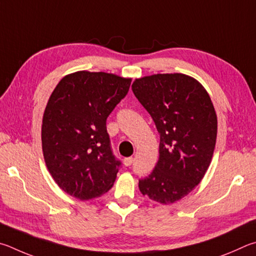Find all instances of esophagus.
<instances>
[{
  "mask_svg": "<svg viewBox=\"0 0 256 256\" xmlns=\"http://www.w3.org/2000/svg\"><path fill=\"white\" fill-rule=\"evenodd\" d=\"M132 162H134V158H127L124 160V166H130V165L132 164Z\"/></svg>",
  "mask_w": 256,
  "mask_h": 256,
  "instance_id": "1",
  "label": "esophagus"
}]
</instances>
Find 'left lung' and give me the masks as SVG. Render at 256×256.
<instances>
[{"label": "left lung", "instance_id": "left-lung-1", "mask_svg": "<svg viewBox=\"0 0 256 256\" xmlns=\"http://www.w3.org/2000/svg\"><path fill=\"white\" fill-rule=\"evenodd\" d=\"M132 92L153 118L160 134V158L140 190L168 204L189 194L212 162L217 114L209 94L184 74H155L137 78Z\"/></svg>", "mask_w": 256, "mask_h": 256}]
</instances>
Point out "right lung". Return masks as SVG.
I'll return each instance as SVG.
<instances>
[{"label": "right lung", "mask_w": 256, "mask_h": 256, "mask_svg": "<svg viewBox=\"0 0 256 256\" xmlns=\"http://www.w3.org/2000/svg\"><path fill=\"white\" fill-rule=\"evenodd\" d=\"M132 78L80 70L60 80L44 112L42 142L49 173L80 200L109 191L121 162L112 153L106 118L127 96Z\"/></svg>", "instance_id": "1"}]
</instances>
